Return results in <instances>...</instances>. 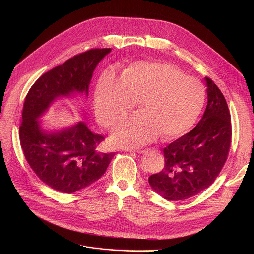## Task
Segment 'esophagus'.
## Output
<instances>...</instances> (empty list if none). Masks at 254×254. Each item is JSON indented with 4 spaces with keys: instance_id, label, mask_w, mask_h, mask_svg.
Masks as SVG:
<instances>
[{
    "instance_id": "1",
    "label": "esophagus",
    "mask_w": 254,
    "mask_h": 254,
    "mask_svg": "<svg viewBox=\"0 0 254 254\" xmlns=\"http://www.w3.org/2000/svg\"><path fill=\"white\" fill-rule=\"evenodd\" d=\"M143 152H144V151H143V150H138V151H137V152H136V153H138V154H142V153H143Z\"/></svg>"
}]
</instances>
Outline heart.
I'll list each match as a JSON object with an SVG mask.
<instances>
[{
  "instance_id": "heart-1",
  "label": "heart",
  "mask_w": 254,
  "mask_h": 254,
  "mask_svg": "<svg viewBox=\"0 0 254 254\" xmlns=\"http://www.w3.org/2000/svg\"><path fill=\"white\" fill-rule=\"evenodd\" d=\"M206 98L203 83L186 76L174 65L157 61H137L127 66L119 78L114 71L100 75L94 94L95 113L100 124L113 127L135 106L140 111L122 122L113 141L125 148H136L187 132L200 116Z\"/></svg>"
}]
</instances>
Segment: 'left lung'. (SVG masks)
<instances>
[{
  "instance_id": "1",
  "label": "left lung",
  "mask_w": 254,
  "mask_h": 254,
  "mask_svg": "<svg viewBox=\"0 0 254 254\" xmlns=\"http://www.w3.org/2000/svg\"><path fill=\"white\" fill-rule=\"evenodd\" d=\"M205 79L208 102L201 121L163 150V170L149 177L152 188L169 201L185 200L208 188L229 154L232 130L228 105L217 85Z\"/></svg>"
}]
</instances>
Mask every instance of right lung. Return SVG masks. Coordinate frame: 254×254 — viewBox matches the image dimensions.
<instances>
[{"label": "right lung", "mask_w": 254, "mask_h": 254, "mask_svg": "<svg viewBox=\"0 0 254 254\" xmlns=\"http://www.w3.org/2000/svg\"><path fill=\"white\" fill-rule=\"evenodd\" d=\"M111 48H94L77 54L39 77L26 95L20 142L24 156L37 177L50 188L72 194L88 187L106 171L116 153H101L104 139L80 122L52 133L40 129L37 119L58 96L88 93L92 73Z\"/></svg>", "instance_id": "1"}]
</instances>
